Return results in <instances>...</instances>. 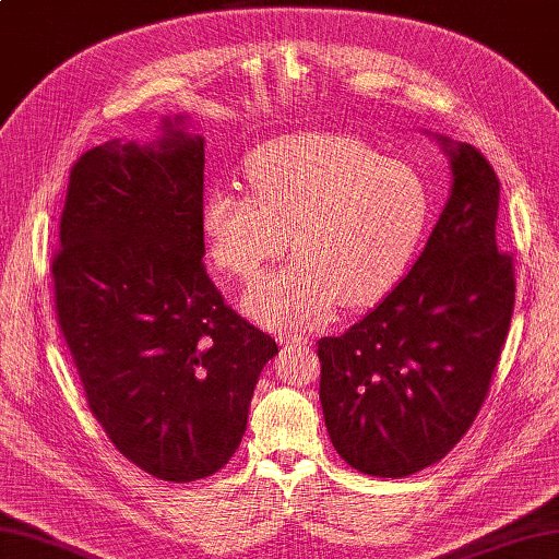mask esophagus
I'll return each instance as SVG.
<instances>
[{
	"label": "esophagus",
	"instance_id": "1",
	"mask_svg": "<svg viewBox=\"0 0 559 559\" xmlns=\"http://www.w3.org/2000/svg\"><path fill=\"white\" fill-rule=\"evenodd\" d=\"M278 342L286 344V346H308L310 344V336L308 334H298V332H288V334L278 336Z\"/></svg>",
	"mask_w": 559,
	"mask_h": 559
}]
</instances>
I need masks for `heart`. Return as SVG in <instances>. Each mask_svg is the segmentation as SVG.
Segmentation results:
<instances>
[{"label":"heart","mask_w":559,"mask_h":559,"mask_svg":"<svg viewBox=\"0 0 559 559\" xmlns=\"http://www.w3.org/2000/svg\"><path fill=\"white\" fill-rule=\"evenodd\" d=\"M249 193L217 186L201 203L207 259L254 281L286 247L293 261L242 298L251 320L300 330L336 305L366 308L402 281L431 221L421 174L344 133L269 140L247 159Z\"/></svg>","instance_id":"b5f03b06"}]
</instances>
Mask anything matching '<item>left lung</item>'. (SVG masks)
<instances>
[{"instance_id":"left-lung-1","label":"left lung","mask_w":559,"mask_h":559,"mask_svg":"<svg viewBox=\"0 0 559 559\" xmlns=\"http://www.w3.org/2000/svg\"><path fill=\"white\" fill-rule=\"evenodd\" d=\"M436 140L453 183L419 259L352 330L317 342L326 433L373 477L419 473L463 439L516 300L513 259L497 247L495 169L467 142Z\"/></svg>"}]
</instances>
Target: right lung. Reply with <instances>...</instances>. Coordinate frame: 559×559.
Here are the masks:
<instances>
[{
	"label": "right lung",
	"instance_id": "1",
	"mask_svg": "<svg viewBox=\"0 0 559 559\" xmlns=\"http://www.w3.org/2000/svg\"><path fill=\"white\" fill-rule=\"evenodd\" d=\"M164 118L152 142L74 162L52 257L55 312L108 439L167 483L211 477L242 441L276 342L203 266L205 140Z\"/></svg>",
	"mask_w": 559,
	"mask_h": 559
}]
</instances>
